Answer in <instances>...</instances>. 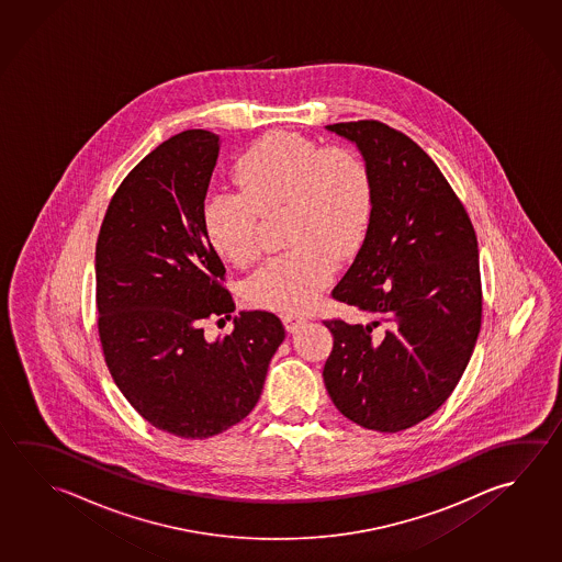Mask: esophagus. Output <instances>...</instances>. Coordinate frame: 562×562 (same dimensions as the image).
<instances>
[{"label": "esophagus", "instance_id": "obj_1", "mask_svg": "<svg viewBox=\"0 0 562 562\" xmlns=\"http://www.w3.org/2000/svg\"><path fill=\"white\" fill-rule=\"evenodd\" d=\"M306 323V317L303 315H299V313H289L283 317V325H285L286 330L289 333H295L299 328L303 327Z\"/></svg>", "mask_w": 562, "mask_h": 562}]
</instances>
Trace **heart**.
Returning <instances> with one entry per match:
<instances>
[{"label":"heart","instance_id":"heart-1","mask_svg":"<svg viewBox=\"0 0 562 562\" xmlns=\"http://www.w3.org/2000/svg\"><path fill=\"white\" fill-rule=\"evenodd\" d=\"M239 192L205 198L202 222L215 251L247 266L259 251L261 215L286 207V244L245 283L249 303L296 313L330 285L338 259L357 251L370 225L374 184L367 160L347 146L295 133L259 138L235 166Z\"/></svg>","mask_w":562,"mask_h":562}]
</instances>
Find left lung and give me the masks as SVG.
I'll use <instances>...</instances> for the list:
<instances>
[{"label": "left lung", "instance_id": "1", "mask_svg": "<svg viewBox=\"0 0 562 562\" xmlns=\"http://www.w3.org/2000/svg\"><path fill=\"white\" fill-rule=\"evenodd\" d=\"M364 156L374 207L364 244L333 299L374 323L325 321L328 396L358 426L402 431L458 386L481 328L477 235L436 162L380 121L328 124Z\"/></svg>", "mask_w": 562, "mask_h": 562}]
</instances>
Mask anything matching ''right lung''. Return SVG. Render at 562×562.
<instances>
[{
  "mask_svg": "<svg viewBox=\"0 0 562 562\" xmlns=\"http://www.w3.org/2000/svg\"><path fill=\"white\" fill-rule=\"evenodd\" d=\"M220 136L184 131L156 146L116 188L97 239V327L102 355L140 416L178 438L204 439L256 408L285 338L269 311L232 317L225 267L202 222Z\"/></svg>",
  "mask_w": 562,
  "mask_h": 562,
  "instance_id": "1",
  "label": "right lung"
}]
</instances>
